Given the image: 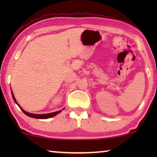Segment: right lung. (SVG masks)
Returning a JSON list of instances; mask_svg holds the SVG:
<instances>
[{
	"label": "right lung",
	"instance_id": "1",
	"mask_svg": "<svg viewBox=\"0 0 157 157\" xmlns=\"http://www.w3.org/2000/svg\"><path fill=\"white\" fill-rule=\"evenodd\" d=\"M12 95L13 100H14V102H16V104H17V105L18 106V107H20L21 111H22L25 114V115H27L29 117H31V118H37V119H47V118H52V117L55 116L56 115H57V114H59L61 112V111H62V110H59V111H55V112H52V113H45V114H35V113H29V112H27V111H25V110H23V109L20 107V105L18 104V102H17V100H16L15 97H14V94H13V92L12 91ZM63 109H64V108H63Z\"/></svg>",
	"mask_w": 157,
	"mask_h": 157
}]
</instances>
